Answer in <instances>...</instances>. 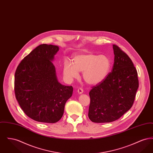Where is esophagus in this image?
<instances>
[{
  "mask_svg": "<svg viewBox=\"0 0 153 153\" xmlns=\"http://www.w3.org/2000/svg\"><path fill=\"white\" fill-rule=\"evenodd\" d=\"M77 92H78L79 94H82V93H83L84 91H83V89H82V88H79V89H78Z\"/></svg>",
  "mask_w": 153,
  "mask_h": 153,
  "instance_id": "esophagus-1",
  "label": "esophagus"
}]
</instances>
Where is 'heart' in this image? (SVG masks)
Listing matches in <instances>:
<instances>
[{"label":"heart","mask_w":153,"mask_h":153,"mask_svg":"<svg viewBox=\"0 0 153 153\" xmlns=\"http://www.w3.org/2000/svg\"><path fill=\"white\" fill-rule=\"evenodd\" d=\"M111 61L105 55H97L91 52L76 54L73 62L65 61L63 73L66 79L73 80L82 72L84 81L89 85H97L104 80L109 73Z\"/></svg>","instance_id":"b5f03b06"}]
</instances>
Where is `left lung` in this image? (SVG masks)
Listing matches in <instances>:
<instances>
[{
	"label": "left lung",
	"mask_w": 153,
	"mask_h": 153,
	"mask_svg": "<svg viewBox=\"0 0 153 153\" xmlns=\"http://www.w3.org/2000/svg\"><path fill=\"white\" fill-rule=\"evenodd\" d=\"M115 55L111 72L93 87L88 111L95 123H109L119 119L130 109L139 87L138 73L130 58L117 45H113Z\"/></svg>",
	"instance_id": "left-lung-1"
}]
</instances>
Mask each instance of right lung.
I'll list each match as a JSON object with an SVG mask.
<instances>
[{"mask_svg": "<svg viewBox=\"0 0 153 153\" xmlns=\"http://www.w3.org/2000/svg\"><path fill=\"white\" fill-rule=\"evenodd\" d=\"M57 46L42 44L23 58L15 73V97L25 114L39 122L54 123L64 114L73 87L58 82L52 63Z\"/></svg>", "mask_w": 153, "mask_h": 153, "instance_id": "1", "label": "right lung"}]
</instances>
